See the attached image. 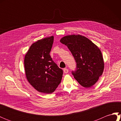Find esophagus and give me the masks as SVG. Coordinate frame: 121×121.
<instances>
[{"instance_id": "1", "label": "esophagus", "mask_w": 121, "mask_h": 121, "mask_svg": "<svg viewBox=\"0 0 121 121\" xmlns=\"http://www.w3.org/2000/svg\"><path fill=\"white\" fill-rule=\"evenodd\" d=\"M63 72L65 73H68L69 72V70L67 69H63Z\"/></svg>"}]
</instances>
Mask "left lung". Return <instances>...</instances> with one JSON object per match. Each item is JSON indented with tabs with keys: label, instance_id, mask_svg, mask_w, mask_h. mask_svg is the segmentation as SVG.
<instances>
[{
	"label": "left lung",
	"instance_id": "left-lung-1",
	"mask_svg": "<svg viewBox=\"0 0 121 121\" xmlns=\"http://www.w3.org/2000/svg\"><path fill=\"white\" fill-rule=\"evenodd\" d=\"M60 42L67 46L76 62L74 78L85 88L94 85L101 76L104 61L101 51L88 38L81 35L64 36Z\"/></svg>",
	"mask_w": 121,
	"mask_h": 121
}]
</instances>
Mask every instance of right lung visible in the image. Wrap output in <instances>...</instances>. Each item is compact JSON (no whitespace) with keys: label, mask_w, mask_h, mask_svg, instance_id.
I'll return each instance as SVG.
<instances>
[{"label":"right lung","mask_w":121,"mask_h":121,"mask_svg":"<svg viewBox=\"0 0 121 121\" xmlns=\"http://www.w3.org/2000/svg\"><path fill=\"white\" fill-rule=\"evenodd\" d=\"M53 36L38 40L30 46L24 58L28 82L38 91L51 94L62 79L63 71L53 62L50 52Z\"/></svg>","instance_id":"obj_1"}]
</instances>
